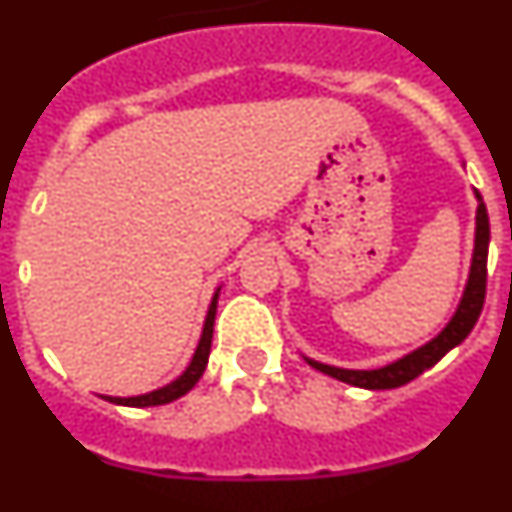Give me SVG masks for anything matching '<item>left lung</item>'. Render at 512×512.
<instances>
[{"mask_svg": "<svg viewBox=\"0 0 512 512\" xmlns=\"http://www.w3.org/2000/svg\"><path fill=\"white\" fill-rule=\"evenodd\" d=\"M474 197H477V217H474L472 266H469L467 284H464L461 300L449 323L443 325L431 341H425L415 351L390 361V364L379 366V369H341V366H330L305 356V361L312 369H318V372L328 374V377L338 379V382L354 384V387H361V390H395V387L413 382L415 377H420L433 364H438L451 348L459 346L472 333L474 323L479 320V312H482V305H485L487 251H490V217H487V207L477 189H474Z\"/></svg>", "mask_w": 512, "mask_h": 512, "instance_id": "obj_1", "label": "left lung"}]
</instances>
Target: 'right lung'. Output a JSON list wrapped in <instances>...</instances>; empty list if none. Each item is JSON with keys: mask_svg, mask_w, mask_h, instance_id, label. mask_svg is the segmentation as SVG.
<instances>
[{"mask_svg": "<svg viewBox=\"0 0 512 512\" xmlns=\"http://www.w3.org/2000/svg\"><path fill=\"white\" fill-rule=\"evenodd\" d=\"M217 300H220V287L215 289L212 295L210 307H207V318L205 328H202V336L197 348H194V356L189 361V366L184 369L174 382L158 387V390L146 392V395H133V397H112V395H99L102 400L112 402V405H125V408H156V405H169V402L179 400V397L187 395L194 384L200 382V377L207 369V359H210V348H212V330H215V315H217Z\"/></svg>", "mask_w": 512, "mask_h": 512, "instance_id": "add662e5", "label": "right lung"}]
</instances>
